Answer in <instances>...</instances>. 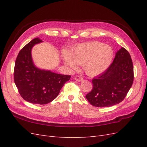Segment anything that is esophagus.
<instances>
[{
    "label": "esophagus",
    "mask_w": 147,
    "mask_h": 147,
    "mask_svg": "<svg viewBox=\"0 0 147 147\" xmlns=\"http://www.w3.org/2000/svg\"><path fill=\"white\" fill-rule=\"evenodd\" d=\"M75 80L78 82H82L83 80V78H82V77L80 76V75H77V76L75 77Z\"/></svg>",
    "instance_id": "1"
}]
</instances>
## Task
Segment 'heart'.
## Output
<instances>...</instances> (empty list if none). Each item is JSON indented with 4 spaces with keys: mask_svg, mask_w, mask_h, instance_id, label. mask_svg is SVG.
<instances>
[{
    "mask_svg": "<svg viewBox=\"0 0 147 147\" xmlns=\"http://www.w3.org/2000/svg\"><path fill=\"white\" fill-rule=\"evenodd\" d=\"M113 57L112 48L99 42H90L80 44L71 53L64 55L65 63L74 69L77 64L83 65L86 74L96 76L103 73L112 63Z\"/></svg>",
    "mask_w": 147,
    "mask_h": 147,
    "instance_id": "b5f03b06",
    "label": "heart"
}]
</instances>
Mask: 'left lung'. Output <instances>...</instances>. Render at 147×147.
Returning <instances> with one entry per match:
<instances>
[{
	"label": "left lung",
	"instance_id": "1",
	"mask_svg": "<svg viewBox=\"0 0 147 147\" xmlns=\"http://www.w3.org/2000/svg\"><path fill=\"white\" fill-rule=\"evenodd\" d=\"M134 81V67L124 48L117 51L112 64L104 73L92 79V89L86 98L97 107L118 104L125 98Z\"/></svg>",
	"mask_w": 147,
	"mask_h": 147
}]
</instances>
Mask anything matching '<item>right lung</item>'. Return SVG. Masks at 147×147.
<instances>
[{"mask_svg": "<svg viewBox=\"0 0 147 147\" xmlns=\"http://www.w3.org/2000/svg\"><path fill=\"white\" fill-rule=\"evenodd\" d=\"M42 42L35 38L22 48L14 69V81L21 96L30 103L41 105L54 100L70 78V75L41 70L34 65L31 50L35 44Z\"/></svg>", "mask_w": 147, "mask_h": 147, "instance_id": "obj_1", "label": "right lung"}]
</instances>
